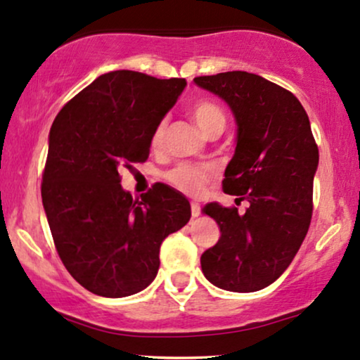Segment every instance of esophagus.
Instances as JSON below:
<instances>
[{"mask_svg": "<svg viewBox=\"0 0 360 360\" xmlns=\"http://www.w3.org/2000/svg\"><path fill=\"white\" fill-rule=\"evenodd\" d=\"M200 213H201L200 205H198V203H191V214H193V217H194V218L200 217Z\"/></svg>", "mask_w": 360, "mask_h": 360, "instance_id": "obj_1", "label": "esophagus"}]
</instances>
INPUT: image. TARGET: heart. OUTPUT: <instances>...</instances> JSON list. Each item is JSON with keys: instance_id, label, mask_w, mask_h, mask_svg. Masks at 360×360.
Wrapping results in <instances>:
<instances>
[{"instance_id": "b5f03b06", "label": "heart", "mask_w": 360, "mask_h": 360, "mask_svg": "<svg viewBox=\"0 0 360 360\" xmlns=\"http://www.w3.org/2000/svg\"><path fill=\"white\" fill-rule=\"evenodd\" d=\"M191 117L203 134L210 131L214 127H225V115L220 106L213 101H198L191 108ZM164 135H166V122H160L155 127L154 134H152V147L159 148L164 142ZM169 183L176 186L183 193L196 194L201 191L203 183L206 181V172L203 169H198L189 164H181L172 169L167 174Z\"/></svg>"}]
</instances>
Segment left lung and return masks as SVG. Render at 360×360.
Masks as SVG:
<instances>
[{"label":"left lung","mask_w":360,"mask_h":360,"mask_svg":"<svg viewBox=\"0 0 360 360\" xmlns=\"http://www.w3.org/2000/svg\"><path fill=\"white\" fill-rule=\"evenodd\" d=\"M194 84L232 111L237 137L223 191L249 201L243 214L205 205L221 235L201 255V271L225 291H259L288 269L311 221L318 147L308 115L295 94L257 74L220 72Z\"/></svg>","instance_id":"obj_1"}]
</instances>
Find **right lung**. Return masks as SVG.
Masks as SVG:
<instances>
[{
  "label": "right lung",
  "mask_w": 360,
  "mask_h": 360,
  "mask_svg": "<svg viewBox=\"0 0 360 360\" xmlns=\"http://www.w3.org/2000/svg\"><path fill=\"white\" fill-rule=\"evenodd\" d=\"M186 79L135 71L96 77L53 120L42 203L59 257L82 288L105 298L146 289L159 271L160 243L191 218L188 198L155 184L134 200L120 171L143 162L155 127Z\"/></svg>",
  "instance_id": "1"
}]
</instances>
